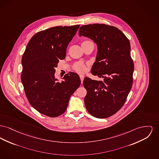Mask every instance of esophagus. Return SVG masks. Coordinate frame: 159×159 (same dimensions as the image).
I'll list each match as a JSON object with an SVG mask.
<instances>
[{
    "label": "esophagus",
    "mask_w": 159,
    "mask_h": 159,
    "mask_svg": "<svg viewBox=\"0 0 159 159\" xmlns=\"http://www.w3.org/2000/svg\"><path fill=\"white\" fill-rule=\"evenodd\" d=\"M80 80H81V83L83 84V82H84V75H80Z\"/></svg>",
    "instance_id": "esophagus-1"
}]
</instances>
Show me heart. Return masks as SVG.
Returning <instances> with one entry per match:
<instances>
[{"label": "heart", "mask_w": 159, "mask_h": 159, "mask_svg": "<svg viewBox=\"0 0 159 159\" xmlns=\"http://www.w3.org/2000/svg\"><path fill=\"white\" fill-rule=\"evenodd\" d=\"M91 41H84V42L82 43V44L85 43H89ZM86 65L84 64L83 62H78L75 63L73 66V69L75 70V71L80 73H83L85 72L86 70Z\"/></svg>", "instance_id": "obj_1"}]
</instances>
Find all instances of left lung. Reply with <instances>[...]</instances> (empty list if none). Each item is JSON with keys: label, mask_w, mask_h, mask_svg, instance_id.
Listing matches in <instances>:
<instances>
[{"label": "left lung", "mask_w": 159, "mask_h": 159, "mask_svg": "<svg viewBox=\"0 0 159 159\" xmlns=\"http://www.w3.org/2000/svg\"><path fill=\"white\" fill-rule=\"evenodd\" d=\"M79 35L92 39L97 53L91 73L103 81L85 77L86 110L98 118L109 117L124 105L133 84L134 64L128 38L115 27L104 24L82 26Z\"/></svg>", "instance_id": "obj_1"}]
</instances>
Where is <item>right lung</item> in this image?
<instances>
[{
    "label": "right lung",
    "instance_id": "right-lung-1",
    "mask_svg": "<svg viewBox=\"0 0 159 159\" xmlns=\"http://www.w3.org/2000/svg\"><path fill=\"white\" fill-rule=\"evenodd\" d=\"M80 25L42 30L29 40L21 59V80L29 102L50 117L66 112L71 95L80 86L79 75L70 72L58 82L55 68L66 56V47Z\"/></svg>",
    "mask_w": 159,
    "mask_h": 159
}]
</instances>
